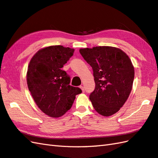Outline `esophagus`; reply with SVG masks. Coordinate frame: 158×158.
<instances>
[{
    "label": "esophagus",
    "mask_w": 158,
    "mask_h": 158,
    "mask_svg": "<svg viewBox=\"0 0 158 158\" xmlns=\"http://www.w3.org/2000/svg\"><path fill=\"white\" fill-rule=\"evenodd\" d=\"M79 87L81 88V90H82L83 92H84V91H85V89H84V87H83V85H81Z\"/></svg>",
    "instance_id": "1"
}]
</instances>
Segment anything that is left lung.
Here are the masks:
<instances>
[{
    "label": "left lung",
    "instance_id": "left-lung-1",
    "mask_svg": "<svg viewBox=\"0 0 158 158\" xmlns=\"http://www.w3.org/2000/svg\"><path fill=\"white\" fill-rule=\"evenodd\" d=\"M79 52L93 69L96 87L89 100L94 109L104 116L116 113L133 87L135 70L129 57L112 46L81 48Z\"/></svg>",
    "mask_w": 158,
    "mask_h": 158
}]
</instances>
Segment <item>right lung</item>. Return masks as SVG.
Wrapping results in <instances>:
<instances>
[{
	"mask_svg": "<svg viewBox=\"0 0 158 158\" xmlns=\"http://www.w3.org/2000/svg\"><path fill=\"white\" fill-rule=\"evenodd\" d=\"M74 51L62 46H48L38 51L29 62L28 89L38 108L52 118L64 115L71 109L76 95L82 92L69 85L70 77L62 70Z\"/></svg>",
	"mask_w": 158,
	"mask_h": 158,
	"instance_id": "add662e5",
	"label": "right lung"
}]
</instances>
